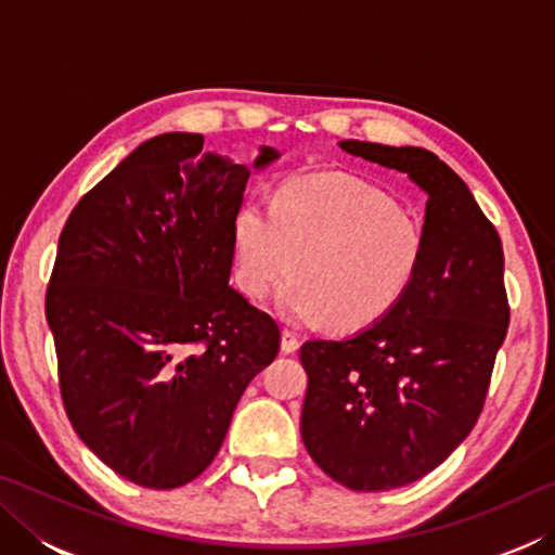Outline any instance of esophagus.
<instances>
[{
	"instance_id": "1",
	"label": "esophagus",
	"mask_w": 555,
	"mask_h": 555,
	"mask_svg": "<svg viewBox=\"0 0 555 555\" xmlns=\"http://www.w3.org/2000/svg\"><path fill=\"white\" fill-rule=\"evenodd\" d=\"M298 345H300L298 333H296V331H288V327H284V331H281V350H284L286 354H291V352L298 350Z\"/></svg>"
}]
</instances>
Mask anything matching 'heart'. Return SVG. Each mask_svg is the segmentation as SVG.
<instances>
[{"label":"heart","instance_id":"b5f03b06","mask_svg":"<svg viewBox=\"0 0 555 555\" xmlns=\"http://www.w3.org/2000/svg\"><path fill=\"white\" fill-rule=\"evenodd\" d=\"M424 228L389 195L340 173L279 188L271 210L242 205L232 220L234 276L249 298L281 286L288 321L331 318L340 331L377 323L406 294L424 259Z\"/></svg>","mask_w":555,"mask_h":555}]
</instances>
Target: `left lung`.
<instances>
[{
    "instance_id": "obj_1",
    "label": "left lung",
    "mask_w": 555,
    "mask_h": 555,
    "mask_svg": "<svg viewBox=\"0 0 555 555\" xmlns=\"http://www.w3.org/2000/svg\"><path fill=\"white\" fill-rule=\"evenodd\" d=\"M337 146L406 173L428 198L424 259L399 304L350 337L300 347L306 450L335 482L382 492L436 469L477 424L509 327L504 251L463 178L434 152Z\"/></svg>"
}]
</instances>
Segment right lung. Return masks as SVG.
Masks as SVG:
<instances>
[{"instance_id": "add662e5", "label": "right lung", "mask_w": 555, "mask_h": 555, "mask_svg": "<svg viewBox=\"0 0 555 555\" xmlns=\"http://www.w3.org/2000/svg\"><path fill=\"white\" fill-rule=\"evenodd\" d=\"M168 131L139 144L75 205L46 321L65 411L125 480L173 490L208 467L247 384L274 362L279 325L230 286L232 220L255 164Z\"/></svg>"}]
</instances>
